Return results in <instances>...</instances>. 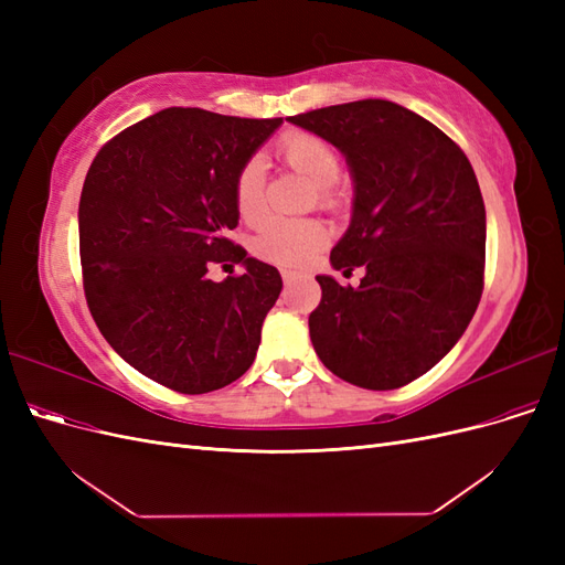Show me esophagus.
Wrapping results in <instances>:
<instances>
[{
    "instance_id": "1",
    "label": "esophagus",
    "mask_w": 565,
    "mask_h": 565,
    "mask_svg": "<svg viewBox=\"0 0 565 565\" xmlns=\"http://www.w3.org/2000/svg\"><path fill=\"white\" fill-rule=\"evenodd\" d=\"M280 276H282V282H285V285H289L292 280H297V273H295V270H287V268H282V270H280Z\"/></svg>"
}]
</instances>
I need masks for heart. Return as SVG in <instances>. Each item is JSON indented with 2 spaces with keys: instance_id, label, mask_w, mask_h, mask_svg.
<instances>
[{
  "instance_id": "1",
  "label": "heart",
  "mask_w": 565,
  "mask_h": 565,
  "mask_svg": "<svg viewBox=\"0 0 565 565\" xmlns=\"http://www.w3.org/2000/svg\"><path fill=\"white\" fill-rule=\"evenodd\" d=\"M280 162L316 183L322 207L337 210L344 202V191L337 181L339 156L330 141L311 131H289L276 146ZM235 207L249 224L262 221L266 204V164L259 156L249 158L235 179ZM330 241V231L318 218H270L254 235L252 249L264 262L299 266L309 262Z\"/></svg>"
}]
</instances>
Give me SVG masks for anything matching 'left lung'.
Returning a JSON list of instances; mask_svg holds the SVG:
<instances>
[{"mask_svg":"<svg viewBox=\"0 0 565 565\" xmlns=\"http://www.w3.org/2000/svg\"><path fill=\"white\" fill-rule=\"evenodd\" d=\"M287 119L344 152L353 216L330 262L365 268L355 289L316 276L313 349L339 380L401 388L457 344L483 295L486 204L473 167L448 134L391 100Z\"/></svg>","mask_w":565,"mask_h":565,"instance_id":"8db88e82","label":"left lung"}]
</instances>
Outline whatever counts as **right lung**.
Masks as SVG:
<instances>
[{
  "label": "right lung",
  "mask_w": 565,
  "mask_h": 565,
  "mask_svg": "<svg viewBox=\"0 0 565 565\" xmlns=\"http://www.w3.org/2000/svg\"><path fill=\"white\" fill-rule=\"evenodd\" d=\"M282 119L167 108L98 150L79 198L84 297L108 344L179 393L224 388L249 370L280 297L278 268L228 241L235 179ZM210 263H243L214 284Z\"/></svg>",
  "instance_id": "add662e5"
}]
</instances>
